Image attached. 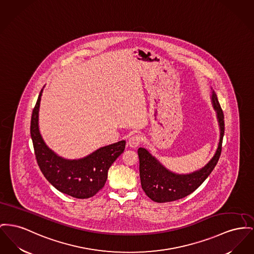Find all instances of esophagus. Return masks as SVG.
<instances>
[{"label":"esophagus","instance_id":"esophagus-1","mask_svg":"<svg viewBox=\"0 0 254 254\" xmlns=\"http://www.w3.org/2000/svg\"><path fill=\"white\" fill-rule=\"evenodd\" d=\"M140 143H141V137H140L139 135H133V136H131V137L128 139V141H127V145H128L130 148H132V149L138 148L139 145H140Z\"/></svg>","mask_w":254,"mask_h":254}]
</instances>
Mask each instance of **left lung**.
Listing matches in <instances>:
<instances>
[{
	"instance_id": "obj_1",
	"label": "left lung",
	"mask_w": 254,
	"mask_h": 254,
	"mask_svg": "<svg viewBox=\"0 0 254 254\" xmlns=\"http://www.w3.org/2000/svg\"><path fill=\"white\" fill-rule=\"evenodd\" d=\"M211 103L216 112L220 127V139L214 155L202 168L189 174H177L161 164L160 161L148 149L144 148L138 149L142 189L153 201L160 203L174 201L193 193L208 178L218 163L224 138V117L214 90H212Z\"/></svg>"
}]
</instances>
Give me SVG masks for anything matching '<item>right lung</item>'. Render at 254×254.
Wrapping results in <instances>:
<instances>
[{
  "label": "right lung",
  "mask_w": 254,
  "mask_h": 254,
  "mask_svg": "<svg viewBox=\"0 0 254 254\" xmlns=\"http://www.w3.org/2000/svg\"><path fill=\"white\" fill-rule=\"evenodd\" d=\"M43 89L32 111L30 136L38 166L46 179L61 193L76 198H88L104 186L110 166L124 152L126 141L96 149L78 159H66L50 149L39 130V107Z\"/></svg>",
  "instance_id": "add662e5"
}]
</instances>
